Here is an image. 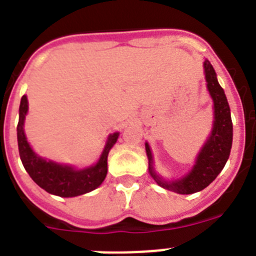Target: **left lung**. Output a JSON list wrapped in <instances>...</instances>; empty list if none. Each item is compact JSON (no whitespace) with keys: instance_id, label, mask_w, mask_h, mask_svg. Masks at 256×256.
<instances>
[{"instance_id":"1","label":"left lung","mask_w":256,"mask_h":256,"mask_svg":"<svg viewBox=\"0 0 256 256\" xmlns=\"http://www.w3.org/2000/svg\"><path fill=\"white\" fill-rule=\"evenodd\" d=\"M204 74L206 80L208 92L213 100V124L210 134L196 155L192 168L180 178L171 180L164 178L155 168L154 155L148 142L144 143L150 176L159 186L178 194H192L206 188L224 170L232 151V122L229 102L218 82L214 68L208 59L204 62Z\"/></svg>"}]
</instances>
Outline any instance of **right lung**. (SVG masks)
I'll list each match as a JSON object with an SVG mask.
<instances>
[{
    "label": "right lung",
    "instance_id": "1",
    "mask_svg": "<svg viewBox=\"0 0 256 256\" xmlns=\"http://www.w3.org/2000/svg\"><path fill=\"white\" fill-rule=\"evenodd\" d=\"M28 113L27 96L20 98V121L16 126L18 150L24 170L46 192L59 197H76L92 192L98 188L106 178L108 155L116 144L120 132L108 135L106 142L100 155L98 160L88 167L78 168L70 164H62L43 158L35 152L24 134V120Z\"/></svg>",
    "mask_w": 256,
    "mask_h": 256
}]
</instances>
